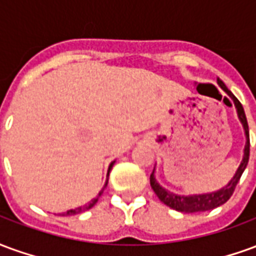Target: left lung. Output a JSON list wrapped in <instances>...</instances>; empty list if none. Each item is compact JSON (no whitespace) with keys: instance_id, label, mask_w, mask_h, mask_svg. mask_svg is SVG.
<instances>
[{"instance_id":"1","label":"left lung","mask_w":256,"mask_h":256,"mask_svg":"<svg viewBox=\"0 0 256 256\" xmlns=\"http://www.w3.org/2000/svg\"><path fill=\"white\" fill-rule=\"evenodd\" d=\"M216 82L220 86V89L224 90L226 94L229 96L232 100H233V102H234L237 116H238L240 122H242V128H244V134H246L244 154H242V159L240 162V166L237 167L236 172L232 177L230 181L226 184L225 186H222V188L215 190V192L210 193H200V194H188V196H185V194H177V193L170 192V190L163 188L160 184L156 181L155 168H154V172L150 174V186L154 189V192L156 193V196L159 198L160 202H163L166 206H168L170 208L177 210V211H181V212H203V211L216 208V207H220L222 204H225L230 198L233 192H234V188H236L237 182L240 181V177H242V174L246 170V167L248 164V159H250V132H248V123L246 114H244V108L240 104V101L237 100L234 94L226 88L225 84L220 79H218Z\"/></svg>"}]
</instances>
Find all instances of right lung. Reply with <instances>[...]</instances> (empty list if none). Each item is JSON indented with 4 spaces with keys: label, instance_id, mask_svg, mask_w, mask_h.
<instances>
[{
    "label": "right lung",
    "instance_id": "right-lung-1",
    "mask_svg": "<svg viewBox=\"0 0 256 256\" xmlns=\"http://www.w3.org/2000/svg\"><path fill=\"white\" fill-rule=\"evenodd\" d=\"M114 163H115V160L112 162L111 164H110V167H108V172H106V185H104V188L106 186V184H108V176H110V172L112 170V166H114ZM104 188L101 189L100 192H98V194L94 198H92L90 200V203L88 204V206H84V207H78V208H72V210H68L67 212H63L62 215H76V214H80V212H84V211H86V210H90L93 206H94L97 202H98V198L101 196V193H102V190H104Z\"/></svg>",
    "mask_w": 256,
    "mask_h": 256
}]
</instances>
